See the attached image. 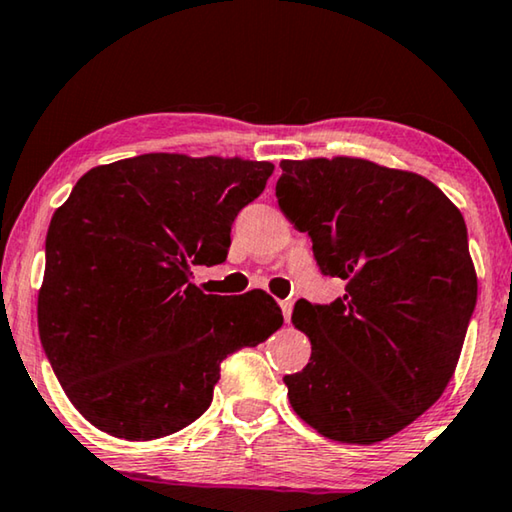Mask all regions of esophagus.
Wrapping results in <instances>:
<instances>
[{
	"label": "esophagus",
	"instance_id": "34e87169",
	"mask_svg": "<svg viewBox=\"0 0 512 512\" xmlns=\"http://www.w3.org/2000/svg\"><path fill=\"white\" fill-rule=\"evenodd\" d=\"M280 310H282V316H285V321H289L291 310H294V300H280Z\"/></svg>",
	"mask_w": 512,
	"mask_h": 512
}]
</instances>
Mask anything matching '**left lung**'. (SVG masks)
Here are the masks:
<instances>
[{
	"label": "left lung",
	"mask_w": 512,
	"mask_h": 512,
	"mask_svg": "<svg viewBox=\"0 0 512 512\" xmlns=\"http://www.w3.org/2000/svg\"><path fill=\"white\" fill-rule=\"evenodd\" d=\"M278 205L312 239L330 305L298 300L312 358L285 376L296 415L335 442L376 444L440 399L476 305L460 209L410 170L358 157L280 161Z\"/></svg>",
	"instance_id": "obj_1"
}]
</instances>
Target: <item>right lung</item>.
Wrapping results in <instances>:
<instances>
[{"instance_id":"obj_1","label":"right lung","mask_w":512,"mask_h":512,"mask_svg":"<svg viewBox=\"0 0 512 512\" xmlns=\"http://www.w3.org/2000/svg\"><path fill=\"white\" fill-rule=\"evenodd\" d=\"M271 161L152 152L91 168L45 239L38 332L72 405L145 442L209 408L221 362L282 326L262 289L205 294L193 266L225 262L237 214Z\"/></svg>"}]
</instances>
